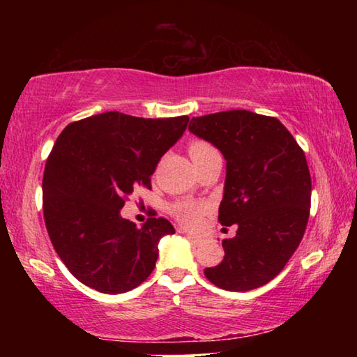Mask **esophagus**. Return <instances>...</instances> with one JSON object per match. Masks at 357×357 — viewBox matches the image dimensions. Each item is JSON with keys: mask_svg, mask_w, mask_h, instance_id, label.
Masks as SVG:
<instances>
[{"mask_svg": "<svg viewBox=\"0 0 357 357\" xmlns=\"http://www.w3.org/2000/svg\"><path fill=\"white\" fill-rule=\"evenodd\" d=\"M187 238H189L193 244H202L203 243V238L202 236H197V234H187Z\"/></svg>", "mask_w": 357, "mask_h": 357, "instance_id": "obj_1", "label": "esophagus"}]
</instances>
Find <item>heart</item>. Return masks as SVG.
<instances>
[{"instance_id":"b5f03b06","label":"heart","mask_w":357,"mask_h":357,"mask_svg":"<svg viewBox=\"0 0 357 357\" xmlns=\"http://www.w3.org/2000/svg\"><path fill=\"white\" fill-rule=\"evenodd\" d=\"M189 153L193 164H197V162L203 160L204 157L215 153V149L204 142H192L189 146ZM172 213L181 223H184L185 227L193 228L202 222L204 206H200V204H195L192 202H178L176 204H173Z\"/></svg>"}]
</instances>
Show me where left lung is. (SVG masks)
Segmentation results:
<instances>
[{"instance_id":"8db88e82","label":"left lung","mask_w":357,"mask_h":357,"mask_svg":"<svg viewBox=\"0 0 357 357\" xmlns=\"http://www.w3.org/2000/svg\"><path fill=\"white\" fill-rule=\"evenodd\" d=\"M189 130L225 159L219 222L238 225L236 236L222 241L225 257L204 275L227 291L263 287L285 268L309 220L304 151L279 119L247 110L192 118Z\"/></svg>"}]
</instances>
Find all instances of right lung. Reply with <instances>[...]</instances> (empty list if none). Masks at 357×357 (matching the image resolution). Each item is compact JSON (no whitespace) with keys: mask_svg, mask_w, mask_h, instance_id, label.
Here are the masks:
<instances>
[{"mask_svg":"<svg viewBox=\"0 0 357 357\" xmlns=\"http://www.w3.org/2000/svg\"><path fill=\"white\" fill-rule=\"evenodd\" d=\"M187 123L189 116L107 112L70 123L56 138L42 179L45 227L58 257L86 287L119 294L153 273L157 245L173 225L151 217L138 228L121 209L137 187L151 189L157 162Z\"/></svg>","mask_w":357,"mask_h":357,"instance_id":"obj_1","label":"right lung"}]
</instances>
